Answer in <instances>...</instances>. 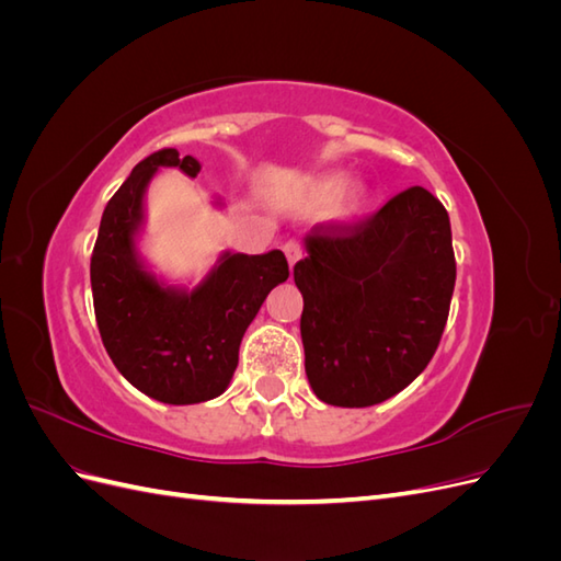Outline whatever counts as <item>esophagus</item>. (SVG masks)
I'll return each instance as SVG.
<instances>
[{
	"instance_id": "34e87169",
	"label": "esophagus",
	"mask_w": 561,
	"mask_h": 561,
	"mask_svg": "<svg viewBox=\"0 0 561 561\" xmlns=\"http://www.w3.org/2000/svg\"><path fill=\"white\" fill-rule=\"evenodd\" d=\"M283 252H285L287 262H290V266H295V264H297V262L304 257V252H301L299 243H295V241H287V243L283 245Z\"/></svg>"
}]
</instances>
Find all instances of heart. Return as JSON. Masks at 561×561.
Here are the masks:
<instances>
[{
  "mask_svg": "<svg viewBox=\"0 0 561 561\" xmlns=\"http://www.w3.org/2000/svg\"><path fill=\"white\" fill-rule=\"evenodd\" d=\"M344 185H346V175L339 171L318 175L301 186V190L295 194L293 203L297 208H309V210L334 203V215L339 219H353L358 217L365 208L367 190L358 182L348 184L346 191L343 190Z\"/></svg>",
  "mask_w": 561,
  "mask_h": 561,
  "instance_id": "1",
  "label": "heart"
}]
</instances>
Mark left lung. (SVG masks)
I'll list each match as a JSON object with an SVG mask.
<instances>
[{
    "mask_svg": "<svg viewBox=\"0 0 561 561\" xmlns=\"http://www.w3.org/2000/svg\"><path fill=\"white\" fill-rule=\"evenodd\" d=\"M295 264L304 367L318 400L371 407L400 393L445 332L456 283L449 215L412 186L369 219L318 225Z\"/></svg>",
    "mask_w": 561,
    "mask_h": 561,
    "instance_id": "obj_1",
    "label": "left lung"
}]
</instances>
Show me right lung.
<instances>
[{
	"instance_id": "right-lung-1",
	"label": "right lung",
	"mask_w": 561,
	"mask_h": 561,
	"mask_svg": "<svg viewBox=\"0 0 561 561\" xmlns=\"http://www.w3.org/2000/svg\"><path fill=\"white\" fill-rule=\"evenodd\" d=\"M159 168L201 173V163L180 159L178 149L154 151L133 168L100 219L93 307L103 344L128 383L165 404H196L225 393L248 325L290 271L280 250H225L192 290L159 278L138 250L145 194Z\"/></svg>"
}]
</instances>
